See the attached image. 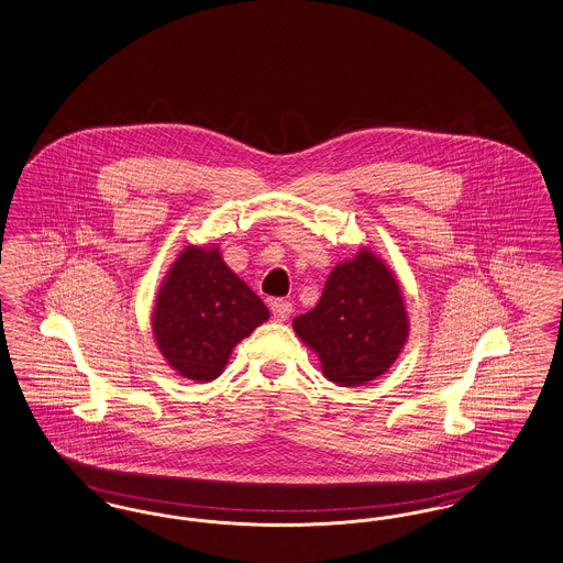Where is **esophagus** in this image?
Returning <instances> with one entry per match:
<instances>
[{"instance_id": "obj_1", "label": "esophagus", "mask_w": 563, "mask_h": 563, "mask_svg": "<svg viewBox=\"0 0 563 563\" xmlns=\"http://www.w3.org/2000/svg\"><path fill=\"white\" fill-rule=\"evenodd\" d=\"M291 312H294L291 301H287V299H274L272 301V314H274L276 321H287Z\"/></svg>"}]
</instances>
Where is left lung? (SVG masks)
Wrapping results in <instances>:
<instances>
[{"mask_svg": "<svg viewBox=\"0 0 563 563\" xmlns=\"http://www.w3.org/2000/svg\"><path fill=\"white\" fill-rule=\"evenodd\" d=\"M295 333L321 358L338 386H363L386 374L409 335L401 287L369 249L331 269L319 303L297 317Z\"/></svg>", "mask_w": 563, "mask_h": 563, "instance_id": "left-lung-1", "label": "left lung"}]
</instances>
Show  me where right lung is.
Here are the masks:
<instances>
[{
  "label": "right lung",
  "mask_w": 563,
  "mask_h": 563,
  "mask_svg": "<svg viewBox=\"0 0 563 563\" xmlns=\"http://www.w3.org/2000/svg\"><path fill=\"white\" fill-rule=\"evenodd\" d=\"M268 319L266 303L225 266L217 246H188L162 283L152 329L177 374L211 382L234 346Z\"/></svg>",
  "instance_id": "right-lung-1"
}]
</instances>
